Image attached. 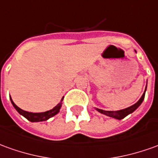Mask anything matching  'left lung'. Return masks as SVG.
Instances as JSON below:
<instances>
[{"label": "left lung", "instance_id": "1", "mask_svg": "<svg viewBox=\"0 0 158 158\" xmlns=\"http://www.w3.org/2000/svg\"><path fill=\"white\" fill-rule=\"evenodd\" d=\"M146 90V89H145ZM145 90H144V93L143 94V95L141 96V98L139 100V102L135 103L134 105L132 106H129L127 108H125V109H122V110L119 111H105V110H102V109H98V112H100L101 114H103L106 115V116H109V117H112V118H117V119H122L124 118L126 116H127L128 114H131L132 112L134 111L140 106V104L143 102V99H144V94H145Z\"/></svg>", "mask_w": 158, "mask_h": 158}]
</instances>
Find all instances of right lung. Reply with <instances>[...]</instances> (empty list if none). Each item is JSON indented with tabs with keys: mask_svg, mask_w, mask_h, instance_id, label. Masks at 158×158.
I'll use <instances>...</instances> for the list:
<instances>
[{
	"mask_svg": "<svg viewBox=\"0 0 158 158\" xmlns=\"http://www.w3.org/2000/svg\"><path fill=\"white\" fill-rule=\"evenodd\" d=\"M64 99V98H63ZM63 99L61 100V102L59 104H57L54 108H52V110L46 111V112H44V113H29V112H27V111H24L22 109H20L19 106H17L15 104V102H13V100L10 98L11 102L13 104V106H15V108L16 110L18 111V113L19 114L23 115L26 118H27L29 121L31 122H39V121H45L47 120L48 118H52L54 115H56L59 110H60L61 106H62V101Z\"/></svg>",
	"mask_w": 158,
	"mask_h": 158,
	"instance_id": "right-lung-1",
	"label": "right lung"
}]
</instances>
